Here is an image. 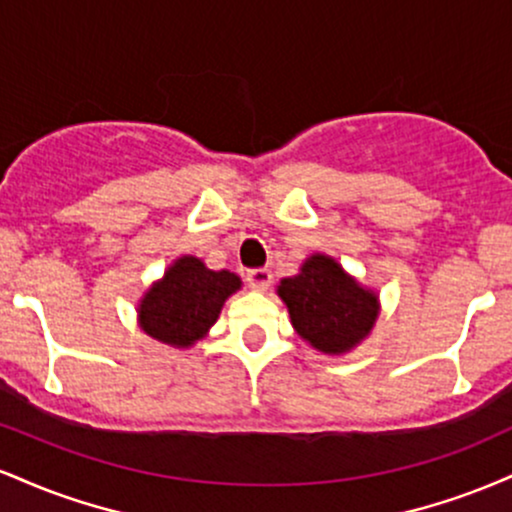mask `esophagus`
I'll list each match as a JSON object with an SVG mask.
<instances>
[{"label":"esophagus","mask_w":512,"mask_h":512,"mask_svg":"<svg viewBox=\"0 0 512 512\" xmlns=\"http://www.w3.org/2000/svg\"><path fill=\"white\" fill-rule=\"evenodd\" d=\"M245 281H248L250 289H255V291H267L269 284H272V272H269L267 267L248 269V274H245Z\"/></svg>","instance_id":"1"}]
</instances>
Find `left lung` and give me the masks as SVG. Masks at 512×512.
<instances>
[{"label":"left lung","mask_w":512,"mask_h":512,"mask_svg":"<svg viewBox=\"0 0 512 512\" xmlns=\"http://www.w3.org/2000/svg\"><path fill=\"white\" fill-rule=\"evenodd\" d=\"M279 296L303 339L325 354L356 346L378 317V298L363 291L337 262L325 255L305 260L301 274L281 281Z\"/></svg>","instance_id":"8db88e82"}]
</instances>
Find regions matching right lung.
I'll return each instance as SVG.
<instances>
[{
    "mask_svg": "<svg viewBox=\"0 0 512 512\" xmlns=\"http://www.w3.org/2000/svg\"><path fill=\"white\" fill-rule=\"evenodd\" d=\"M238 289L236 274L211 272L197 257H180L146 293L139 308L142 330L170 346L195 344L216 322L223 301Z\"/></svg>",
    "mask_w": 512,
    "mask_h": 512,
    "instance_id": "1",
    "label": "right lung"
}]
</instances>
